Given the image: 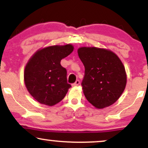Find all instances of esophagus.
<instances>
[{
	"label": "esophagus",
	"instance_id": "esophagus-1",
	"mask_svg": "<svg viewBox=\"0 0 148 148\" xmlns=\"http://www.w3.org/2000/svg\"><path fill=\"white\" fill-rule=\"evenodd\" d=\"M79 84H80V81H79V80H76V82H75V83H74V84H72V86H79Z\"/></svg>",
	"mask_w": 148,
	"mask_h": 148
}]
</instances>
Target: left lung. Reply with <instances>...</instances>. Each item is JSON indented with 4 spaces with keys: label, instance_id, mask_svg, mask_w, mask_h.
Here are the masks:
<instances>
[{
    "label": "left lung",
    "instance_id": "8db88e82",
    "mask_svg": "<svg viewBox=\"0 0 148 148\" xmlns=\"http://www.w3.org/2000/svg\"><path fill=\"white\" fill-rule=\"evenodd\" d=\"M78 54L85 67L81 86L88 101L97 108L114 103L127 84L120 58L111 51L96 47H81Z\"/></svg>",
    "mask_w": 148,
    "mask_h": 148
}]
</instances>
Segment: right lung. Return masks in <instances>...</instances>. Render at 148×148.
I'll return each instance as SVG.
<instances>
[{
	"label": "right lung",
	"instance_id": "1",
	"mask_svg": "<svg viewBox=\"0 0 148 148\" xmlns=\"http://www.w3.org/2000/svg\"><path fill=\"white\" fill-rule=\"evenodd\" d=\"M73 50L71 45L52 46L37 51L28 61L24 71L25 84L37 101L53 106L66 95L71 85L60 61Z\"/></svg>",
	"mask_w": 148,
	"mask_h": 148
}]
</instances>
